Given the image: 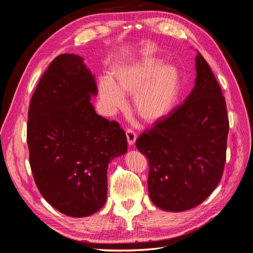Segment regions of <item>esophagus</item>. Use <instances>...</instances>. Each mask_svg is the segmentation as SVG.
<instances>
[{
  "instance_id": "obj_1",
  "label": "esophagus",
  "mask_w": 253,
  "mask_h": 253,
  "mask_svg": "<svg viewBox=\"0 0 253 253\" xmlns=\"http://www.w3.org/2000/svg\"><path fill=\"white\" fill-rule=\"evenodd\" d=\"M126 139L127 143L129 145H133L137 139V134L133 131V129H126Z\"/></svg>"
}]
</instances>
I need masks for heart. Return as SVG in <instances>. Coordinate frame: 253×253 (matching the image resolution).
<instances>
[{
  "mask_svg": "<svg viewBox=\"0 0 253 253\" xmlns=\"http://www.w3.org/2000/svg\"><path fill=\"white\" fill-rule=\"evenodd\" d=\"M180 73L163 60L145 57L114 68L111 79L99 82V94L110 112L126 105L122 93L134 94V111L140 119L154 124L167 117L178 100Z\"/></svg>",
  "mask_w": 253,
  "mask_h": 253,
  "instance_id": "1",
  "label": "heart"
}]
</instances>
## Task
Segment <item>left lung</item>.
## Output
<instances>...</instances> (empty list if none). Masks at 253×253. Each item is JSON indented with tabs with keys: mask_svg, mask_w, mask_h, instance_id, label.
I'll list each match as a JSON object with an SVG mask.
<instances>
[{
	"mask_svg": "<svg viewBox=\"0 0 253 253\" xmlns=\"http://www.w3.org/2000/svg\"><path fill=\"white\" fill-rule=\"evenodd\" d=\"M195 67V85L183 104L136 140V148L149 160L151 201L166 211L201 205L224 172L229 132L225 97L198 51Z\"/></svg>",
	"mask_w": 253,
	"mask_h": 253,
	"instance_id": "obj_1",
	"label": "left lung"
}]
</instances>
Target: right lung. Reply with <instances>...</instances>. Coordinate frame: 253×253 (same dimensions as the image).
<instances>
[{"mask_svg": "<svg viewBox=\"0 0 253 253\" xmlns=\"http://www.w3.org/2000/svg\"><path fill=\"white\" fill-rule=\"evenodd\" d=\"M97 91L83 58L63 53L43 74L28 109L27 144L36 185L45 201L72 217L102 208L108 166L127 151L124 129L99 116L90 103Z\"/></svg>", "mask_w": 253, "mask_h": 253, "instance_id": "add662e5", "label": "right lung"}]
</instances>
